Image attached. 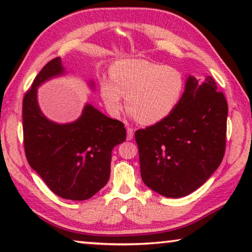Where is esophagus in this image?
Instances as JSON below:
<instances>
[{
  "label": "esophagus",
  "instance_id": "obj_1",
  "mask_svg": "<svg viewBox=\"0 0 252 252\" xmlns=\"http://www.w3.org/2000/svg\"><path fill=\"white\" fill-rule=\"evenodd\" d=\"M126 140L127 141H130V140H132L133 139V135H134V133H133V129H132V127H126Z\"/></svg>",
  "mask_w": 252,
  "mask_h": 252
}]
</instances>
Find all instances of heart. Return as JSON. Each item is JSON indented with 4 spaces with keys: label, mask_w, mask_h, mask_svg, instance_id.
Here are the masks:
<instances>
[{
    "label": "heart",
    "mask_w": 252,
    "mask_h": 252,
    "mask_svg": "<svg viewBox=\"0 0 252 252\" xmlns=\"http://www.w3.org/2000/svg\"><path fill=\"white\" fill-rule=\"evenodd\" d=\"M111 79L101 80V97L108 112L119 117L125 108L142 125L163 121L180 103L185 78L173 66L147 60L126 59L111 67Z\"/></svg>",
    "instance_id": "heart-1"
}]
</instances>
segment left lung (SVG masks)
Here are the masks:
<instances>
[{"instance_id": "obj_1", "label": "left lung", "mask_w": 252, "mask_h": 252, "mask_svg": "<svg viewBox=\"0 0 252 252\" xmlns=\"http://www.w3.org/2000/svg\"><path fill=\"white\" fill-rule=\"evenodd\" d=\"M228 103L212 76L189 75L171 116L135 132L144 185L167 198L201 187L223 159Z\"/></svg>"}]
</instances>
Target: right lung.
Instances as JSON below:
<instances>
[{
  "mask_svg": "<svg viewBox=\"0 0 252 252\" xmlns=\"http://www.w3.org/2000/svg\"><path fill=\"white\" fill-rule=\"evenodd\" d=\"M65 74L61 58L45 64L23 99L24 150L29 164L50 190L74 201L90 199L110 178L113 148L126 138L121 121L104 116L90 103L78 120L57 123L46 118L37 102V88ZM89 87L94 89L91 81Z\"/></svg>",
  "mask_w": 252,
  "mask_h": 252,
  "instance_id": "add662e5",
  "label": "right lung"
}]
</instances>
